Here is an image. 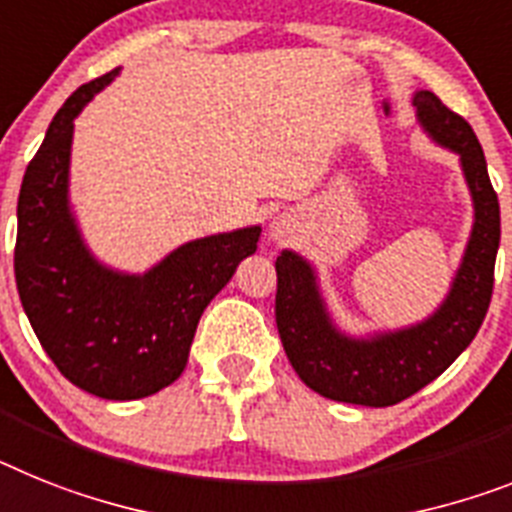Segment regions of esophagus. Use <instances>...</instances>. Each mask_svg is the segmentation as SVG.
Instances as JSON below:
<instances>
[{"label":"esophagus","mask_w":512,"mask_h":512,"mask_svg":"<svg viewBox=\"0 0 512 512\" xmlns=\"http://www.w3.org/2000/svg\"><path fill=\"white\" fill-rule=\"evenodd\" d=\"M291 234H294V223H291L286 216L276 218L273 226H270V239H276V242H286Z\"/></svg>","instance_id":"34e87169"}]
</instances>
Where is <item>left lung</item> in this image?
Here are the masks:
<instances>
[{
    "label": "left lung",
    "instance_id": "8db88e82",
    "mask_svg": "<svg viewBox=\"0 0 512 512\" xmlns=\"http://www.w3.org/2000/svg\"><path fill=\"white\" fill-rule=\"evenodd\" d=\"M414 106L424 132L461 158L474 200V226L453 286L440 307L411 328L367 338L338 330L322 299L315 268L302 255L291 249L278 255V336L296 375L330 401L382 409L419 393L474 341L492 299L500 203L489 182L482 145L471 124L450 111L432 90H416Z\"/></svg>",
    "mask_w": 512,
    "mask_h": 512
}]
</instances>
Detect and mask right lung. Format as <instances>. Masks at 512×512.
<instances>
[{"label":"right lung","instance_id":"1","mask_svg":"<svg viewBox=\"0 0 512 512\" xmlns=\"http://www.w3.org/2000/svg\"><path fill=\"white\" fill-rule=\"evenodd\" d=\"M119 70L80 85L46 130L17 197L15 281L33 333L72 385L106 401L145 398L182 375L197 322L236 265L255 255L260 226L176 247L130 276L85 247L70 208L75 117Z\"/></svg>","mask_w":512,"mask_h":512}]
</instances>
